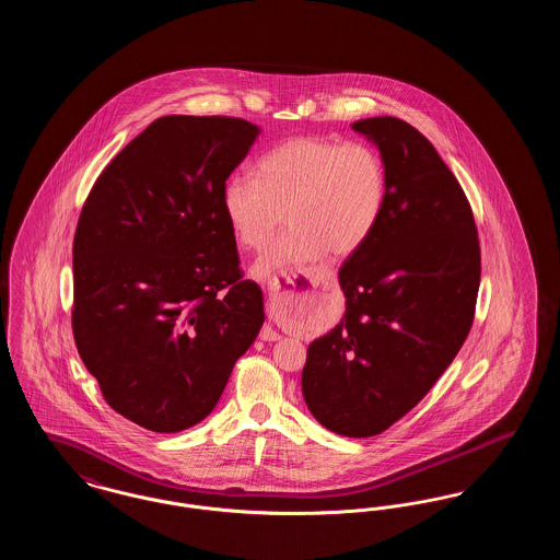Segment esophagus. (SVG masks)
Wrapping results in <instances>:
<instances>
[{
  "instance_id": "34e87169",
  "label": "esophagus",
  "mask_w": 560,
  "mask_h": 560,
  "mask_svg": "<svg viewBox=\"0 0 560 560\" xmlns=\"http://www.w3.org/2000/svg\"><path fill=\"white\" fill-rule=\"evenodd\" d=\"M304 277L313 281V277H311V275H304ZM285 283H288V285L292 283L293 285V279L288 277V279L283 281V285H281V281H272V283H270V288H268V292H270V295H277V293H281L283 290H285ZM260 336H262V340H268V342H275V340H279V338H281V336H279L275 329H270V327H265Z\"/></svg>"
}]
</instances>
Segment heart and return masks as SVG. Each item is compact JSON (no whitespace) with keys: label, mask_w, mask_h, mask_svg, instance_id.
Listing matches in <instances>:
<instances>
[{"label":"heart","mask_w":560,"mask_h":560,"mask_svg":"<svg viewBox=\"0 0 560 560\" xmlns=\"http://www.w3.org/2000/svg\"><path fill=\"white\" fill-rule=\"evenodd\" d=\"M388 174L382 155L363 142L293 138L256 165V178L233 176L222 190L226 220L243 247L260 252L283 212L290 231L254 265V275L308 267L350 256L370 240L386 208Z\"/></svg>","instance_id":"heart-1"}]
</instances>
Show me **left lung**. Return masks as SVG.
Instances as JSON below:
<instances>
[{
    "mask_svg": "<svg viewBox=\"0 0 560 560\" xmlns=\"http://www.w3.org/2000/svg\"><path fill=\"white\" fill-rule=\"evenodd\" d=\"M386 163V208L340 268L342 320L306 350L302 395L320 427L384 432L427 397L464 345L480 247L470 203L427 136L397 117L352 124Z\"/></svg>",
    "mask_w": 560,
    "mask_h": 560,
    "instance_id": "obj_1",
    "label": "left lung"
}]
</instances>
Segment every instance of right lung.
Returning <instances> with one entry per match:
<instances>
[{"mask_svg": "<svg viewBox=\"0 0 560 560\" xmlns=\"http://www.w3.org/2000/svg\"><path fill=\"white\" fill-rule=\"evenodd\" d=\"M260 128L165 115L108 163L73 240V336L108 405L153 432L212 413L265 323L222 208Z\"/></svg>", "mask_w": 560, "mask_h": 560, "instance_id": "right-lung-1", "label": "right lung"}]
</instances>
